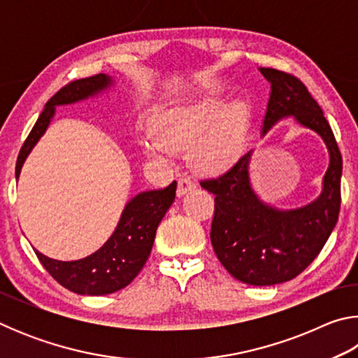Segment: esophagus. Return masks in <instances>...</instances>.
Wrapping results in <instances>:
<instances>
[{"mask_svg": "<svg viewBox=\"0 0 358 358\" xmlns=\"http://www.w3.org/2000/svg\"><path fill=\"white\" fill-rule=\"evenodd\" d=\"M194 187H196V185H194V181H192L189 177H183V178H180V180H178V189H177L178 197L185 196L186 192L192 191Z\"/></svg>", "mask_w": 358, "mask_h": 358, "instance_id": "1", "label": "esophagus"}]
</instances>
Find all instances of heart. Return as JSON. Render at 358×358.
<instances>
[{
	"label": "heart",
	"mask_w": 358,
	"mask_h": 358,
	"mask_svg": "<svg viewBox=\"0 0 358 358\" xmlns=\"http://www.w3.org/2000/svg\"><path fill=\"white\" fill-rule=\"evenodd\" d=\"M248 106L211 96L159 113L157 136L150 134L143 150L150 157L166 161L172 151L191 148V161L199 171L217 173L229 169L243 153Z\"/></svg>",
	"instance_id": "heart-1"
}]
</instances>
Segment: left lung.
<instances>
[{"instance_id": "1", "label": "left lung", "mask_w": 358, "mask_h": 358, "mask_svg": "<svg viewBox=\"0 0 358 358\" xmlns=\"http://www.w3.org/2000/svg\"><path fill=\"white\" fill-rule=\"evenodd\" d=\"M259 71L270 83L262 137L276 123L292 118L324 141L329 167L320 194L310 203L289 210L262 201L250 173L254 148L220 177L201 181V186L215 194L210 238L224 268L250 286H273L300 275L319 256L335 229L341 205L343 159L322 108L305 85L282 71Z\"/></svg>"}]
</instances>
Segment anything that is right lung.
Instances as JSON below:
<instances>
[{
  "instance_id": "add662e5",
  "label": "right lung",
  "mask_w": 358,
  "mask_h": 358,
  "mask_svg": "<svg viewBox=\"0 0 358 358\" xmlns=\"http://www.w3.org/2000/svg\"><path fill=\"white\" fill-rule=\"evenodd\" d=\"M115 78L98 74L69 83L47 102L17 157L15 180L36 143L45 134L59 106H72L115 88ZM177 181L164 189L138 192L124 205L113 234L98 251L78 260H57L34 250L44 268L63 287L78 295H107L123 289L141 273L153 248L156 229L175 201Z\"/></svg>"
}]
</instances>
